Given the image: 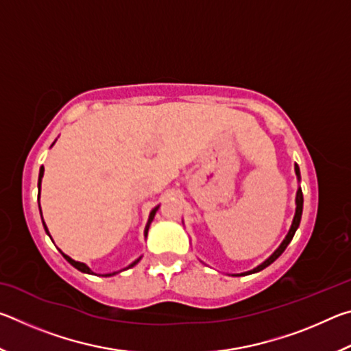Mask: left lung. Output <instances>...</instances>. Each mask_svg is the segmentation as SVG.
<instances>
[{
    "label": "left lung",
    "mask_w": 351,
    "mask_h": 351,
    "mask_svg": "<svg viewBox=\"0 0 351 351\" xmlns=\"http://www.w3.org/2000/svg\"><path fill=\"white\" fill-rule=\"evenodd\" d=\"M295 175H297V180H300V170H299V165L295 164ZM295 215H294V219H293V224H291V229H289V232H288V235H287V239L283 240V243L280 246H278V249L277 251L271 255V257L268 258V260H265L263 263H261L260 266H257V268L255 269H252V271H249V272H243V274H237V276H247V274H254V272H258V271H261V269H265L266 266H269L272 261H276L278 257H280V255L283 254V251L285 249H287V246L289 245L291 243V240H293V237H294V234H295V230H297V228H299V224H300V218H302V210H304V193H302V189H299L297 190V197H295Z\"/></svg>",
    "instance_id": "8db88e82"
}]
</instances>
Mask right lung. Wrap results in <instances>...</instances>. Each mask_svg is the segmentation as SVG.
Masks as SVG:
<instances>
[{
	"mask_svg": "<svg viewBox=\"0 0 351 351\" xmlns=\"http://www.w3.org/2000/svg\"><path fill=\"white\" fill-rule=\"evenodd\" d=\"M43 171H45V169L41 167V169H40V175H38V189H40V184H41V178H43ZM38 197H40V192H38ZM156 210H158V207H154V209H153V210H152V213H150V218H148V224H147V228H145V235H147V232H148V226H150V223L153 221L154 213H156ZM40 213H41V209H40ZM43 226H45V223H43ZM45 230H46V234H49V232H47V228H46V226H45ZM49 237H51V235H49ZM62 255H63L64 258H66V260L69 261L71 265L74 266L75 269H79V271H82V272H86V274H93V271H91L90 268H88V266H86L85 263H80V261H75V260H73L71 257H68V255H64L63 252H62ZM139 260H141V258H138L136 261H133V263L130 265L128 268H133V266H134L136 263H138ZM128 268H125V269H128ZM114 274H117V272H112V274H105V276H106V277H110V276H114Z\"/></svg>",
	"mask_w": 351,
	"mask_h": 351,
	"instance_id": "right-lung-1",
	"label": "right lung"
}]
</instances>
